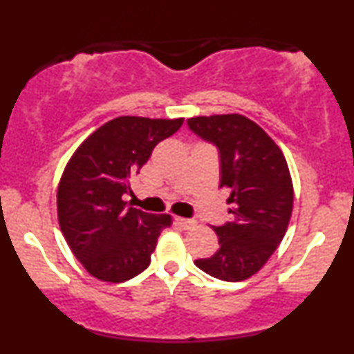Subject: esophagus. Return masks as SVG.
Instances as JSON below:
<instances>
[{
  "mask_svg": "<svg viewBox=\"0 0 354 354\" xmlns=\"http://www.w3.org/2000/svg\"><path fill=\"white\" fill-rule=\"evenodd\" d=\"M174 221H176V225L183 230H189L196 225V221H194V219H188V218H176Z\"/></svg>",
  "mask_w": 354,
  "mask_h": 354,
  "instance_id": "esophagus-1",
  "label": "esophagus"
}]
</instances>
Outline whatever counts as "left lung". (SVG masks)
<instances>
[{"label":"left lung","mask_w":354,"mask_h":354,"mask_svg":"<svg viewBox=\"0 0 354 354\" xmlns=\"http://www.w3.org/2000/svg\"><path fill=\"white\" fill-rule=\"evenodd\" d=\"M188 128L219 154V186L230 189L231 221L213 226L219 250L194 265L221 281L258 273L279 246L293 211V183L281 149L241 115L198 116Z\"/></svg>","instance_id":"8db88e82"}]
</instances>
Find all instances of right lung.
<instances>
[{
  "instance_id": "obj_1",
  "label": "right lung",
  "mask_w": 354,
  "mask_h": 354,
  "mask_svg": "<svg viewBox=\"0 0 354 354\" xmlns=\"http://www.w3.org/2000/svg\"><path fill=\"white\" fill-rule=\"evenodd\" d=\"M183 120L120 116L76 149L58 186L59 228L73 254L95 278L123 283L151 263L169 214H149L123 201L128 180L140 173L154 146Z\"/></svg>"
}]
</instances>
